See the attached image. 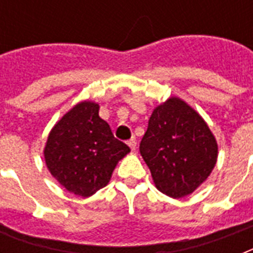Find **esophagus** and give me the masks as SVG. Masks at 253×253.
Returning <instances> with one entry per match:
<instances>
[{"label":"esophagus","instance_id":"34e87169","mask_svg":"<svg viewBox=\"0 0 253 253\" xmlns=\"http://www.w3.org/2000/svg\"><path fill=\"white\" fill-rule=\"evenodd\" d=\"M127 144H128V147H130V148H131V150H132V151H134L135 148H136V140H135V138L130 139V140L127 142Z\"/></svg>","mask_w":253,"mask_h":253}]
</instances>
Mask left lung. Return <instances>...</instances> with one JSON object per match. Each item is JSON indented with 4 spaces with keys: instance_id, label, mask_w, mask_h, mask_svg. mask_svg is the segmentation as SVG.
<instances>
[{
    "instance_id": "obj_1",
    "label": "left lung",
    "mask_w": 253,
    "mask_h": 253,
    "mask_svg": "<svg viewBox=\"0 0 253 253\" xmlns=\"http://www.w3.org/2000/svg\"><path fill=\"white\" fill-rule=\"evenodd\" d=\"M139 150L156 188L172 198L194 192L218 158V144L206 122L177 97L155 109Z\"/></svg>"
}]
</instances>
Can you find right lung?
Listing matches in <instances>:
<instances>
[{"instance_id": "add662e5", "label": "right lung", "mask_w": 253, "mask_h": 253, "mask_svg": "<svg viewBox=\"0 0 253 253\" xmlns=\"http://www.w3.org/2000/svg\"><path fill=\"white\" fill-rule=\"evenodd\" d=\"M98 103L83 101L53 126L44 147L45 166L68 192L90 197L106 186L130 148L99 118Z\"/></svg>"}]
</instances>
